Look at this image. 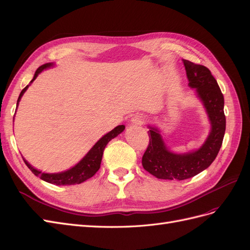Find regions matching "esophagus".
Here are the masks:
<instances>
[{
    "label": "esophagus",
    "instance_id": "1",
    "mask_svg": "<svg viewBox=\"0 0 250 250\" xmlns=\"http://www.w3.org/2000/svg\"><path fill=\"white\" fill-rule=\"evenodd\" d=\"M145 120H146L145 116L142 115V113H137V115H134L131 118L130 122L132 125H142L144 122H145Z\"/></svg>",
    "mask_w": 250,
    "mask_h": 250
}]
</instances>
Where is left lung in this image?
<instances>
[{
	"mask_svg": "<svg viewBox=\"0 0 250 250\" xmlns=\"http://www.w3.org/2000/svg\"><path fill=\"white\" fill-rule=\"evenodd\" d=\"M188 86L196 88L209 119L211 129L203 145L188 153H174L162 138L160 130L151 127L149 145L142 158L144 169L160 179L184 180L194 177L208 168L221 148L225 133L224 97L217 80L207 66L184 59Z\"/></svg>",
	"mask_w": 250,
	"mask_h": 250,
	"instance_id": "1",
	"label": "left lung"
}]
</instances>
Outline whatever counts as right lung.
Masks as SVG:
<instances>
[{"instance_id":"1","label":"right lung","mask_w":250,"mask_h":250,"mask_svg":"<svg viewBox=\"0 0 250 250\" xmlns=\"http://www.w3.org/2000/svg\"><path fill=\"white\" fill-rule=\"evenodd\" d=\"M52 65H53V63H44V64L41 65L39 69L36 70V72L34 74V77L31 80V82H33L35 80V78L39 76L40 73H42L44 69H47V67H50ZM28 86L29 85H27L21 92V94L19 96V99H18V103H17L18 105H19V102L21 101V96L24 95ZM124 129H125L124 125H119L116 128H113L111 131L105 134L104 137H102L99 141L95 144L94 147L88 151L87 154L83 157L76 166H74L73 168H71L67 171H64V172L43 173L42 171L34 169L32 166L25 160V158H22V160H24L25 164L27 165V167L32 171L34 175L39 176L41 179L47 181V183H49V184L56 185V186L78 185V184L83 183V181H85L86 179L93 177L96 174V172L100 169L102 155H103V151H104L105 147H106V145L110 140L116 138L117 135L120 134Z\"/></svg>"}]
</instances>
